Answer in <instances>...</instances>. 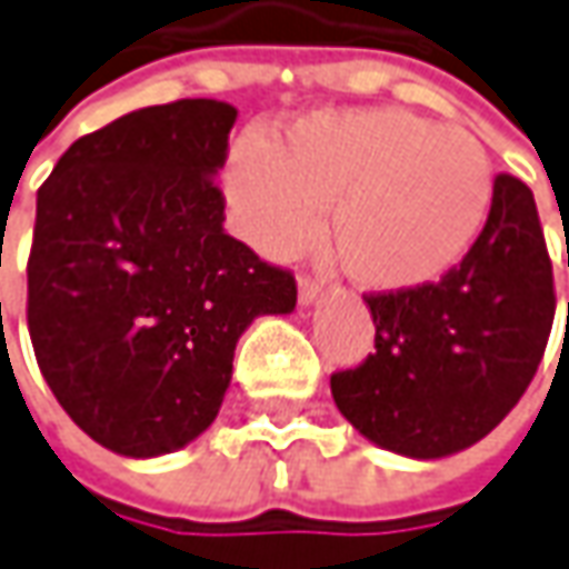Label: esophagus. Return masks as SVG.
Wrapping results in <instances>:
<instances>
[{
    "mask_svg": "<svg viewBox=\"0 0 569 569\" xmlns=\"http://www.w3.org/2000/svg\"><path fill=\"white\" fill-rule=\"evenodd\" d=\"M320 299V283L311 280V277H299V305L301 308H308V305H315Z\"/></svg>",
    "mask_w": 569,
    "mask_h": 569,
    "instance_id": "1",
    "label": "esophagus"
}]
</instances>
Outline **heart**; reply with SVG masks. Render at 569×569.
Listing matches in <instances>:
<instances>
[{
	"label": "heart",
	"instance_id": "b5f03b06",
	"mask_svg": "<svg viewBox=\"0 0 569 569\" xmlns=\"http://www.w3.org/2000/svg\"><path fill=\"white\" fill-rule=\"evenodd\" d=\"M496 173L486 146L405 108H339L242 139L227 161L236 230L283 258L311 242L330 208L342 268L370 292L442 280L477 242Z\"/></svg>",
	"mask_w": 569,
	"mask_h": 569
}]
</instances>
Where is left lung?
Returning a JSON list of instances; mask_svg holds the SVG:
<instances>
[{
	"mask_svg": "<svg viewBox=\"0 0 569 569\" xmlns=\"http://www.w3.org/2000/svg\"><path fill=\"white\" fill-rule=\"evenodd\" d=\"M373 355L333 373L339 415L367 442L415 461L477 446L527 392L555 320L536 199L498 173L482 233L439 283L367 296Z\"/></svg>",
	"mask_w": 569,
	"mask_h": 569,
	"instance_id": "obj_1",
	"label": "left lung"
}]
</instances>
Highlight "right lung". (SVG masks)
Returning <instances> with one entry per match:
<instances>
[{"label": "right lung", "instance_id": "right-lung-1", "mask_svg": "<svg viewBox=\"0 0 569 569\" xmlns=\"http://www.w3.org/2000/svg\"><path fill=\"white\" fill-rule=\"evenodd\" d=\"M236 108L130 111L58 158L37 192L27 327L73 423L123 458L199 439L254 317L292 315V273L223 230L214 177Z\"/></svg>", "mask_w": 569, "mask_h": 569}]
</instances>
